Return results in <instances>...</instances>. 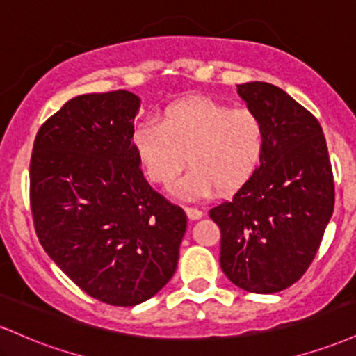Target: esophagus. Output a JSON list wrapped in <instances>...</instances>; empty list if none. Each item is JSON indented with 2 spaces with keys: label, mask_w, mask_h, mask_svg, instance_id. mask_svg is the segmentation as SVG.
Returning a JSON list of instances; mask_svg holds the SVG:
<instances>
[{
  "label": "esophagus",
  "mask_w": 356,
  "mask_h": 356,
  "mask_svg": "<svg viewBox=\"0 0 356 356\" xmlns=\"http://www.w3.org/2000/svg\"><path fill=\"white\" fill-rule=\"evenodd\" d=\"M186 212H187V216H189V219H192V220L202 218V211L197 209V207H186Z\"/></svg>",
  "instance_id": "esophagus-1"
}]
</instances>
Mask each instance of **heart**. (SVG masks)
I'll return each mask as SVG.
<instances>
[{
  "instance_id": "b5f03b06",
  "label": "heart",
  "mask_w": 356,
  "mask_h": 356,
  "mask_svg": "<svg viewBox=\"0 0 356 356\" xmlns=\"http://www.w3.org/2000/svg\"><path fill=\"white\" fill-rule=\"evenodd\" d=\"M138 161L150 182L169 186L184 167L189 170L175 186L186 199L238 189L254 174L266 147L261 117L249 108H231L209 99L170 105L161 124L144 122L132 137Z\"/></svg>"
}]
</instances>
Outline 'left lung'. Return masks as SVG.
Returning a JSON list of instances; mask_svg holds the SVG:
<instances>
[{
	"label": "left lung",
	"mask_w": 356,
	"mask_h": 356,
	"mask_svg": "<svg viewBox=\"0 0 356 356\" xmlns=\"http://www.w3.org/2000/svg\"><path fill=\"white\" fill-rule=\"evenodd\" d=\"M266 130L263 159L238 192L216 204L219 263L236 286L257 295L283 291L314 259L334 207L328 147L320 122L284 90L238 85Z\"/></svg>",
	"instance_id": "1"
}]
</instances>
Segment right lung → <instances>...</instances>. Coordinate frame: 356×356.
<instances>
[{"mask_svg": "<svg viewBox=\"0 0 356 356\" xmlns=\"http://www.w3.org/2000/svg\"><path fill=\"white\" fill-rule=\"evenodd\" d=\"M127 90L68 100L36 134L30 204L36 236L70 280L102 303L136 306L174 276L182 207L145 181Z\"/></svg>", "mask_w": 356, "mask_h": 356, "instance_id": "right-lung-1", "label": "right lung"}]
</instances>
